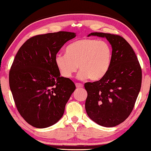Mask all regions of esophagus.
<instances>
[{
    "label": "esophagus",
    "mask_w": 151,
    "mask_h": 151,
    "mask_svg": "<svg viewBox=\"0 0 151 151\" xmlns=\"http://www.w3.org/2000/svg\"><path fill=\"white\" fill-rule=\"evenodd\" d=\"M75 85L76 88H82L83 86V85L81 83H76Z\"/></svg>",
    "instance_id": "1"
}]
</instances>
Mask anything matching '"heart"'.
Returning <instances> with one entry per match:
<instances>
[{
  "label": "heart",
  "mask_w": 151,
  "mask_h": 151,
  "mask_svg": "<svg viewBox=\"0 0 151 151\" xmlns=\"http://www.w3.org/2000/svg\"><path fill=\"white\" fill-rule=\"evenodd\" d=\"M112 55V48L108 42L86 38L68 45L66 54L56 55L55 63L64 78L72 77L79 66L81 70L78 78L98 81L109 71Z\"/></svg>",
  "instance_id": "1"
}]
</instances>
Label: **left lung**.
<instances>
[{
	"mask_svg": "<svg viewBox=\"0 0 151 151\" xmlns=\"http://www.w3.org/2000/svg\"><path fill=\"white\" fill-rule=\"evenodd\" d=\"M105 37L112 48L111 64L104 77L86 83L85 109L88 116L101 126L122 123L131 113L141 87L142 70L131 46L117 35L92 32Z\"/></svg>",
	"mask_w": 151,
	"mask_h": 151,
	"instance_id": "1",
	"label": "left lung"
}]
</instances>
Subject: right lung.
<instances>
[{
    "mask_svg": "<svg viewBox=\"0 0 151 151\" xmlns=\"http://www.w3.org/2000/svg\"><path fill=\"white\" fill-rule=\"evenodd\" d=\"M59 31L36 35L18 50L9 72V85L18 111L36 128H47L63 116L75 90L70 78L60 76L55 58L61 47L75 37Z\"/></svg>",
    "mask_w": 151,
    "mask_h": 151,
    "instance_id": "obj_1",
    "label": "right lung"
}]
</instances>
